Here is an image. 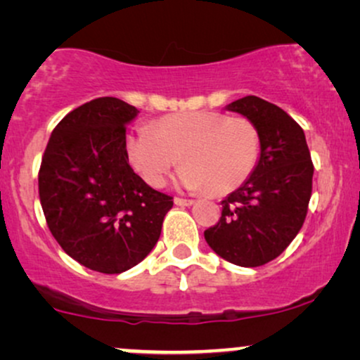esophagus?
Listing matches in <instances>:
<instances>
[{"label":"esophagus","instance_id":"obj_1","mask_svg":"<svg viewBox=\"0 0 360 360\" xmlns=\"http://www.w3.org/2000/svg\"><path fill=\"white\" fill-rule=\"evenodd\" d=\"M173 202H175V205H181V207L193 204L192 198H184V197H175V200H173Z\"/></svg>","mask_w":360,"mask_h":360}]
</instances>
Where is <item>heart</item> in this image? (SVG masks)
Returning <instances> with one entry per match:
<instances>
[{
	"mask_svg": "<svg viewBox=\"0 0 360 360\" xmlns=\"http://www.w3.org/2000/svg\"><path fill=\"white\" fill-rule=\"evenodd\" d=\"M261 151L259 131L249 120L222 112L167 114L126 138V158L150 187H162L176 162L184 187L222 195L243 185Z\"/></svg>",
	"mask_w": 360,
	"mask_h": 360,
	"instance_id": "b5f03b06",
	"label": "heart"
}]
</instances>
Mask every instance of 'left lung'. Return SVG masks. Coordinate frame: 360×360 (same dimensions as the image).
<instances>
[{"label":"left lung","instance_id":"1","mask_svg":"<svg viewBox=\"0 0 360 360\" xmlns=\"http://www.w3.org/2000/svg\"><path fill=\"white\" fill-rule=\"evenodd\" d=\"M227 109L256 126L261 156L246 184L221 202V219L204 236L226 261L256 268L280 256L302 229L314 163L302 126L276 104L246 96Z\"/></svg>","mask_w":360,"mask_h":360}]
</instances>
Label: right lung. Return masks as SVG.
Returning <instances> with one entry per match:
<instances>
[{"label": "right lung", "instance_id": "right-lung-1", "mask_svg": "<svg viewBox=\"0 0 360 360\" xmlns=\"http://www.w3.org/2000/svg\"><path fill=\"white\" fill-rule=\"evenodd\" d=\"M139 111L97 97L55 126L38 170L46 226L63 251L92 271L141 263L162 234L173 197L151 188L126 158V124Z\"/></svg>", "mask_w": 360, "mask_h": 360}]
</instances>
